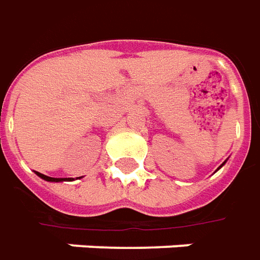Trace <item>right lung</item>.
<instances>
[{"label":"right lung","mask_w":260,"mask_h":260,"mask_svg":"<svg viewBox=\"0 0 260 260\" xmlns=\"http://www.w3.org/2000/svg\"><path fill=\"white\" fill-rule=\"evenodd\" d=\"M36 174H38V176H40L42 179L47 180V182H62V180H66L62 179V178H50V176H46V175L40 174V172H36Z\"/></svg>","instance_id":"obj_1"}]
</instances>
